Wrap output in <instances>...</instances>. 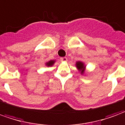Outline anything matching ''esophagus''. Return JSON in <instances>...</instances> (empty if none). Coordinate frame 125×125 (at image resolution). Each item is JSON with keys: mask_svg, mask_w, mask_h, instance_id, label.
I'll return each mask as SVG.
<instances>
[{"mask_svg": "<svg viewBox=\"0 0 125 125\" xmlns=\"http://www.w3.org/2000/svg\"><path fill=\"white\" fill-rule=\"evenodd\" d=\"M61 61L62 62H67V57H62L61 58Z\"/></svg>", "mask_w": 125, "mask_h": 125, "instance_id": "esophagus-1", "label": "esophagus"}]
</instances>
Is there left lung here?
<instances>
[{"mask_svg": "<svg viewBox=\"0 0 125 125\" xmlns=\"http://www.w3.org/2000/svg\"><path fill=\"white\" fill-rule=\"evenodd\" d=\"M75 67L81 75H85L86 73V65L82 61H77L75 62Z\"/></svg>", "mask_w": 125, "mask_h": 125, "instance_id": "8db88e82", "label": "left lung"}]
</instances>
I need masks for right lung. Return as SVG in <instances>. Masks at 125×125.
Returning a JSON list of instances; mask_svg holds the SVG:
<instances>
[{"instance_id": "add662e5", "label": "right lung", "mask_w": 125, "mask_h": 125, "mask_svg": "<svg viewBox=\"0 0 125 125\" xmlns=\"http://www.w3.org/2000/svg\"><path fill=\"white\" fill-rule=\"evenodd\" d=\"M55 62L56 60H50V61H47V62H45V65H46L47 67H52Z\"/></svg>"}]
</instances>
